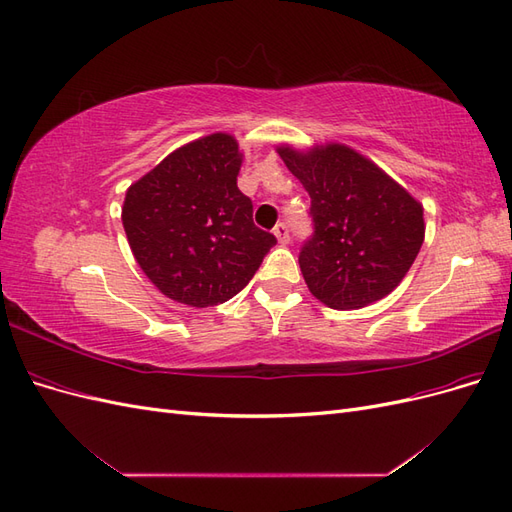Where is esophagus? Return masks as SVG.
Returning a JSON list of instances; mask_svg holds the SVG:
<instances>
[{
	"instance_id": "34e87169",
	"label": "esophagus",
	"mask_w": 512,
	"mask_h": 512,
	"mask_svg": "<svg viewBox=\"0 0 512 512\" xmlns=\"http://www.w3.org/2000/svg\"><path fill=\"white\" fill-rule=\"evenodd\" d=\"M273 235L277 237V241H280L282 245H286V243H290V230H288V226L282 222V224H277L275 228H273Z\"/></svg>"
}]
</instances>
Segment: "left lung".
<instances>
[{
	"label": "left lung",
	"mask_w": 512,
	"mask_h": 512,
	"mask_svg": "<svg viewBox=\"0 0 512 512\" xmlns=\"http://www.w3.org/2000/svg\"><path fill=\"white\" fill-rule=\"evenodd\" d=\"M277 153L312 198L314 235L299 254L309 292L333 309H361L393 292L423 245V205L346 145Z\"/></svg>",
	"instance_id": "1"
}]
</instances>
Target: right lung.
I'll return each instance as SVG.
<instances>
[{
  "mask_svg": "<svg viewBox=\"0 0 512 512\" xmlns=\"http://www.w3.org/2000/svg\"><path fill=\"white\" fill-rule=\"evenodd\" d=\"M243 156L215 132L175 149L132 183L121 222L138 267L168 299L209 307L235 297L277 243L237 188Z\"/></svg>",
  "mask_w": 512,
  "mask_h": 512,
  "instance_id": "1",
  "label": "right lung"
}]
</instances>
